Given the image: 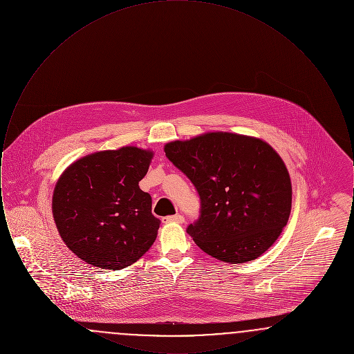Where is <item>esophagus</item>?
Segmentation results:
<instances>
[{"label":"esophagus","mask_w":354,"mask_h":354,"mask_svg":"<svg viewBox=\"0 0 354 354\" xmlns=\"http://www.w3.org/2000/svg\"><path fill=\"white\" fill-rule=\"evenodd\" d=\"M163 223H183L185 221V216L183 215H174V216H167L163 218Z\"/></svg>","instance_id":"esophagus-1"}]
</instances>
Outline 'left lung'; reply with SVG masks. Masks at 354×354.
<instances>
[{"instance_id": "left-lung-1", "label": "left lung", "mask_w": 354, "mask_h": 354, "mask_svg": "<svg viewBox=\"0 0 354 354\" xmlns=\"http://www.w3.org/2000/svg\"><path fill=\"white\" fill-rule=\"evenodd\" d=\"M169 160L201 196V218L187 228L195 244L228 264L257 259L281 235L292 183L281 156L263 139L204 133L165 145Z\"/></svg>"}]
</instances>
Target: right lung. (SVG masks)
<instances>
[{
	"label": "right lung",
	"mask_w": 354,
	"mask_h": 354,
	"mask_svg": "<svg viewBox=\"0 0 354 354\" xmlns=\"http://www.w3.org/2000/svg\"><path fill=\"white\" fill-rule=\"evenodd\" d=\"M153 152L135 146L82 156L53 191V218L68 250L102 270L130 267L151 248L160 220L139 188Z\"/></svg>",
	"instance_id": "obj_1"
}]
</instances>
